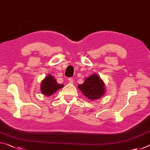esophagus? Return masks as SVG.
I'll use <instances>...</instances> for the list:
<instances>
[{
    "instance_id": "obj_1",
    "label": "esophagus",
    "mask_w": 150,
    "mask_h": 150,
    "mask_svg": "<svg viewBox=\"0 0 150 150\" xmlns=\"http://www.w3.org/2000/svg\"><path fill=\"white\" fill-rule=\"evenodd\" d=\"M73 81H74V80L73 79V78L71 77V78L69 79V83H71V84H72V83H73Z\"/></svg>"
}]
</instances>
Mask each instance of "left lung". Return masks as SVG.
Masks as SVG:
<instances>
[{
  "label": "left lung",
  "mask_w": 150,
  "mask_h": 150,
  "mask_svg": "<svg viewBox=\"0 0 150 150\" xmlns=\"http://www.w3.org/2000/svg\"><path fill=\"white\" fill-rule=\"evenodd\" d=\"M78 88L85 96L92 100L98 99L105 93L103 81L96 74L87 77L83 84L79 85Z\"/></svg>",
  "instance_id": "obj_1"
}]
</instances>
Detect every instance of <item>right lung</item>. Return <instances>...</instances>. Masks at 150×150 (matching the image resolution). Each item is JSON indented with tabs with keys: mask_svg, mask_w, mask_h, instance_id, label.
Listing matches in <instances>:
<instances>
[{
	"mask_svg": "<svg viewBox=\"0 0 150 150\" xmlns=\"http://www.w3.org/2000/svg\"><path fill=\"white\" fill-rule=\"evenodd\" d=\"M63 87V84H58L56 79L52 75H49L42 81L41 84V91L43 95L50 96Z\"/></svg>",
	"mask_w": 150,
	"mask_h": 150,
	"instance_id": "add662e5",
	"label": "right lung"
}]
</instances>
